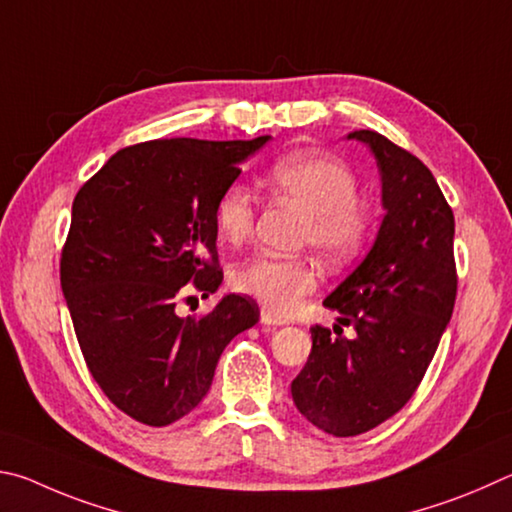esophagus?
Instances as JSON below:
<instances>
[{"mask_svg":"<svg viewBox=\"0 0 512 512\" xmlns=\"http://www.w3.org/2000/svg\"><path fill=\"white\" fill-rule=\"evenodd\" d=\"M261 321H263V324H267V326H283L285 324V319L276 317L274 312H270V310H263L261 312Z\"/></svg>","mask_w":512,"mask_h":512,"instance_id":"obj_1","label":"esophagus"}]
</instances>
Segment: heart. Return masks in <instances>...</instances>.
<instances>
[{
    "label": "heart",
    "mask_w": 512,
    "mask_h": 512,
    "mask_svg": "<svg viewBox=\"0 0 512 512\" xmlns=\"http://www.w3.org/2000/svg\"><path fill=\"white\" fill-rule=\"evenodd\" d=\"M272 195L303 211L299 242L330 265L348 263L360 254L371 231L366 206L357 200V179L342 161L301 152L272 164L265 175ZM215 227L229 245H242L254 229L256 197L242 184H231L215 202ZM319 283L308 258L258 254L231 274L233 290L251 297L276 315H288Z\"/></svg>",
    "instance_id": "obj_1"
}]
</instances>
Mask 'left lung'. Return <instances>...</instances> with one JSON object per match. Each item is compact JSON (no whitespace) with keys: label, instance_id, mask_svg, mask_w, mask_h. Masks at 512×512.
Returning a JSON list of instances; mask_svg holds the SVG:
<instances>
[{"label":"left lung","instance_id":"1","mask_svg":"<svg viewBox=\"0 0 512 512\" xmlns=\"http://www.w3.org/2000/svg\"><path fill=\"white\" fill-rule=\"evenodd\" d=\"M384 220L364 261L328 294L342 328L312 326V351L292 380L297 409L339 438L378 427L407 405L450 324L456 301L454 213L423 161L373 130Z\"/></svg>","mask_w":512,"mask_h":512}]
</instances>
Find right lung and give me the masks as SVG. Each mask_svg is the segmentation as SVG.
<instances>
[{"instance_id": "1", "label": "right lung", "mask_w": 512, "mask_h": 512, "mask_svg": "<svg viewBox=\"0 0 512 512\" xmlns=\"http://www.w3.org/2000/svg\"><path fill=\"white\" fill-rule=\"evenodd\" d=\"M267 141H143L107 159L74 197L62 294L92 378L143 425L191 414L224 346L261 317L240 294L202 317H177L175 306L186 292L206 299L220 288L215 202Z\"/></svg>"}]
</instances>
